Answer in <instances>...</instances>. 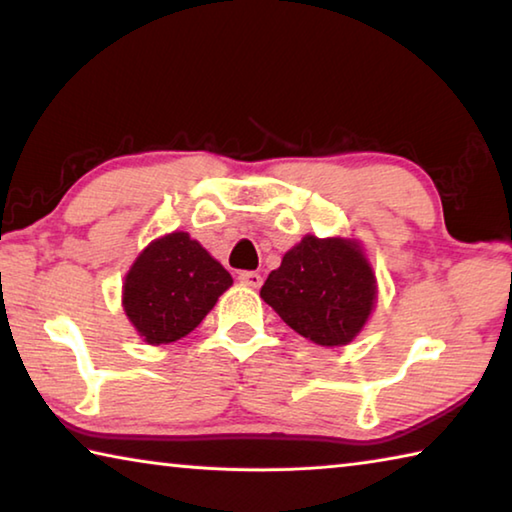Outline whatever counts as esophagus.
Returning a JSON list of instances; mask_svg holds the SVG:
<instances>
[{
    "instance_id": "obj_1",
    "label": "esophagus",
    "mask_w": 512,
    "mask_h": 512,
    "mask_svg": "<svg viewBox=\"0 0 512 512\" xmlns=\"http://www.w3.org/2000/svg\"><path fill=\"white\" fill-rule=\"evenodd\" d=\"M239 282L246 284V287H250V289H259V287H262V275L255 273V271H241Z\"/></svg>"
}]
</instances>
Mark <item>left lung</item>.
Listing matches in <instances>:
<instances>
[{"instance_id": "left-lung-1", "label": "left lung", "mask_w": 512, "mask_h": 512, "mask_svg": "<svg viewBox=\"0 0 512 512\" xmlns=\"http://www.w3.org/2000/svg\"><path fill=\"white\" fill-rule=\"evenodd\" d=\"M375 293V275L354 241L307 235L266 277L259 296L300 336L334 348L361 332Z\"/></svg>"}]
</instances>
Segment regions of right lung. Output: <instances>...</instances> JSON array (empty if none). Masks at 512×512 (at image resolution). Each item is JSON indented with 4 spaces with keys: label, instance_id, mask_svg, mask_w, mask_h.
I'll return each mask as SVG.
<instances>
[{
    "label": "right lung",
    "instance_id": "1",
    "mask_svg": "<svg viewBox=\"0 0 512 512\" xmlns=\"http://www.w3.org/2000/svg\"><path fill=\"white\" fill-rule=\"evenodd\" d=\"M230 284V273L198 241L171 232L153 241L128 271L124 309L146 343L167 345L201 325Z\"/></svg>",
    "mask_w": 512,
    "mask_h": 512
}]
</instances>
